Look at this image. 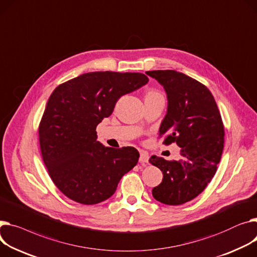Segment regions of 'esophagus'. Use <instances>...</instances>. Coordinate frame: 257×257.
<instances>
[{"instance_id": "obj_1", "label": "esophagus", "mask_w": 257, "mask_h": 257, "mask_svg": "<svg viewBox=\"0 0 257 257\" xmlns=\"http://www.w3.org/2000/svg\"><path fill=\"white\" fill-rule=\"evenodd\" d=\"M140 162L141 163H148L149 162V155L146 152H142L140 156Z\"/></svg>"}]
</instances>
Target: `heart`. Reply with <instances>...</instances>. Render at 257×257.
Masks as SVG:
<instances>
[{
    "label": "heart",
    "instance_id": "heart-1",
    "mask_svg": "<svg viewBox=\"0 0 257 257\" xmlns=\"http://www.w3.org/2000/svg\"><path fill=\"white\" fill-rule=\"evenodd\" d=\"M157 95H159L157 92H154V91H151V92H149L148 94H147V96H146V98L147 97H153V96H157Z\"/></svg>",
    "mask_w": 257,
    "mask_h": 257
}]
</instances>
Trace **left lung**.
<instances>
[{
	"label": "left lung",
	"instance_id": "1",
	"mask_svg": "<svg viewBox=\"0 0 257 257\" xmlns=\"http://www.w3.org/2000/svg\"><path fill=\"white\" fill-rule=\"evenodd\" d=\"M163 87L167 111L160 125L165 145L177 143L182 159L167 161L152 156L149 162L163 174L153 189L156 200L178 206L200 194L212 181L224 144V128L216 101L209 89L175 70L146 72Z\"/></svg>",
	"mask_w": 257,
	"mask_h": 257
}]
</instances>
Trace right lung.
Here are the masks:
<instances>
[{
	"mask_svg": "<svg viewBox=\"0 0 257 257\" xmlns=\"http://www.w3.org/2000/svg\"><path fill=\"white\" fill-rule=\"evenodd\" d=\"M148 81L143 73L89 72L50 95L39 126L40 149L51 180L67 197L82 204L103 201L138 164V150L103 146L96 127L119 98Z\"/></svg>",
	"mask_w": 257,
	"mask_h": 257,
	"instance_id": "right-lung-1",
	"label": "right lung"
}]
</instances>
